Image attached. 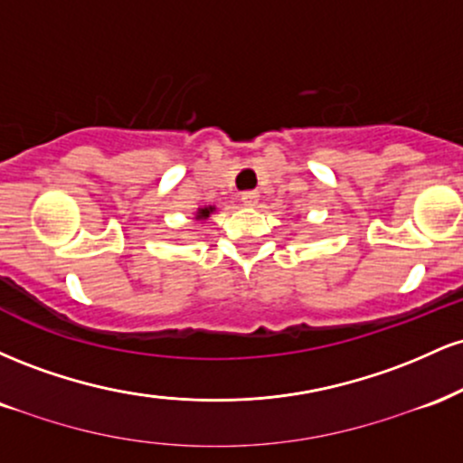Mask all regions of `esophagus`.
Wrapping results in <instances>:
<instances>
[{"label": "esophagus", "mask_w": 463, "mask_h": 463, "mask_svg": "<svg viewBox=\"0 0 463 463\" xmlns=\"http://www.w3.org/2000/svg\"><path fill=\"white\" fill-rule=\"evenodd\" d=\"M241 202L246 206H254L259 202V191H243L241 194Z\"/></svg>", "instance_id": "1"}]
</instances>
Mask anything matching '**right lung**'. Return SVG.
I'll return each instance as SVG.
<instances>
[{
	"label": "right lung",
	"instance_id": "right-lung-1",
	"mask_svg": "<svg viewBox=\"0 0 463 463\" xmlns=\"http://www.w3.org/2000/svg\"><path fill=\"white\" fill-rule=\"evenodd\" d=\"M213 211H215V206H204V209H198V213H195V220H200V222L209 220Z\"/></svg>",
	"mask_w": 463,
	"mask_h": 463
}]
</instances>
